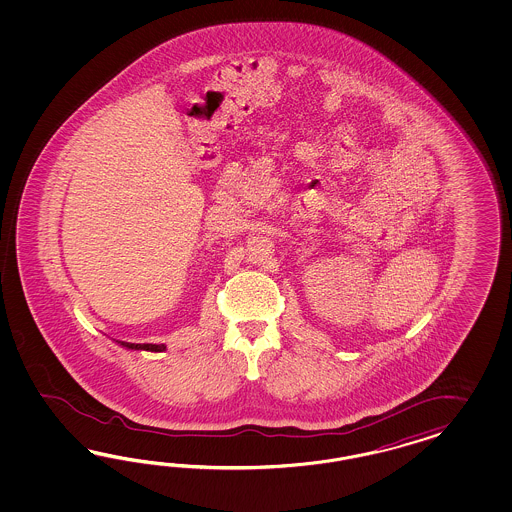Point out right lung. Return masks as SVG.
Instances as JSON below:
<instances>
[{"mask_svg":"<svg viewBox=\"0 0 512 512\" xmlns=\"http://www.w3.org/2000/svg\"><path fill=\"white\" fill-rule=\"evenodd\" d=\"M122 347L129 351H152V353H161L167 349V345H152V343H127V341H118Z\"/></svg>","mask_w":512,"mask_h":512,"instance_id":"1","label":"right lung"}]
</instances>
